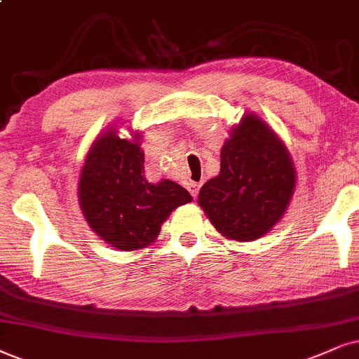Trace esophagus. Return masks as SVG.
<instances>
[{"instance_id":"esophagus-1","label":"esophagus","mask_w":359,"mask_h":359,"mask_svg":"<svg viewBox=\"0 0 359 359\" xmlns=\"http://www.w3.org/2000/svg\"><path fill=\"white\" fill-rule=\"evenodd\" d=\"M187 189H189V192L192 194V197L195 198V197H197V194H198V189H201V184L194 182V180H190V182L187 184Z\"/></svg>"}]
</instances>
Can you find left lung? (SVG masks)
<instances>
[{
  "instance_id": "left-lung-1",
  "label": "left lung",
  "mask_w": 359,
  "mask_h": 359,
  "mask_svg": "<svg viewBox=\"0 0 359 359\" xmlns=\"http://www.w3.org/2000/svg\"><path fill=\"white\" fill-rule=\"evenodd\" d=\"M294 185L288 149L262 117L245 112L222 146L219 175L202 185L197 202L217 232L250 242L283 219Z\"/></svg>"
}]
</instances>
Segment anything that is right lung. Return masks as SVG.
<instances>
[{
  "instance_id": "right-lung-1",
  "label": "right lung",
  "mask_w": 359,
  "mask_h": 359,
  "mask_svg": "<svg viewBox=\"0 0 359 359\" xmlns=\"http://www.w3.org/2000/svg\"><path fill=\"white\" fill-rule=\"evenodd\" d=\"M140 137L133 130V139H122L116 126H109L90 144L78 184L79 207L90 230L124 252L152 245L167 217L192 202L174 180L149 182Z\"/></svg>"
}]
</instances>
